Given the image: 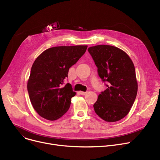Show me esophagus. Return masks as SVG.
Here are the masks:
<instances>
[{
  "label": "esophagus",
  "instance_id": "34e87169",
  "mask_svg": "<svg viewBox=\"0 0 160 160\" xmlns=\"http://www.w3.org/2000/svg\"><path fill=\"white\" fill-rule=\"evenodd\" d=\"M79 93H80L82 95H86V94L87 93V92H84V91H80Z\"/></svg>",
  "mask_w": 160,
  "mask_h": 160
}]
</instances>
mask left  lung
I'll return each mask as SVG.
<instances>
[{"instance_id":"obj_1","label":"left lung","mask_w":160,"mask_h":160,"mask_svg":"<svg viewBox=\"0 0 160 160\" xmlns=\"http://www.w3.org/2000/svg\"><path fill=\"white\" fill-rule=\"evenodd\" d=\"M88 52L97 67L100 78L107 89L98 95L93 107L95 113L107 122L119 121L127 115L138 93L134 65L121 49L100 45L91 47Z\"/></svg>"}]
</instances>
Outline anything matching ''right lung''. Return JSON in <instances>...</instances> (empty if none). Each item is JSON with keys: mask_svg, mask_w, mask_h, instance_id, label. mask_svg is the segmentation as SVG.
Here are the masks:
<instances>
[{"mask_svg": "<svg viewBox=\"0 0 160 160\" xmlns=\"http://www.w3.org/2000/svg\"><path fill=\"white\" fill-rule=\"evenodd\" d=\"M87 45L47 49L33 62L27 83L30 102L37 113L49 121L62 117L76 95L70 83L64 85L69 69L84 54Z\"/></svg>", "mask_w": 160, "mask_h": 160, "instance_id": "1", "label": "right lung"}]
</instances>
